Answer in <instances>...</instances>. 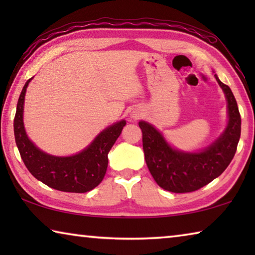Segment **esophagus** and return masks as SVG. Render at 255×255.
Masks as SVG:
<instances>
[{
  "label": "esophagus",
  "mask_w": 255,
  "mask_h": 255,
  "mask_svg": "<svg viewBox=\"0 0 255 255\" xmlns=\"http://www.w3.org/2000/svg\"><path fill=\"white\" fill-rule=\"evenodd\" d=\"M132 117H133V118H137V117H138V115H136V114H132Z\"/></svg>",
  "instance_id": "obj_1"
}]
</instances>
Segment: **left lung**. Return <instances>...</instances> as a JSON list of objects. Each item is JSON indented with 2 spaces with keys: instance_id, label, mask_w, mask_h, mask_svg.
<instances>
[{
  "instance_id": "obj_1",
  "label": "left lung",
  "mask_w": 255,
  "mask_h": 255,
  "mask_svg": "<svg viewBox=\"0 0 255 255\" xmlns=\"http://www.w3.org/2000/svg\"><path fill=\"white\" fill-rule=\"evenodd\" d=\"M227 99L228 125L223 135L200 153L173 149L152 125L139 122L145 161L159 187L174 193L192 192L221 175L236 153L241 137V115L230 86L219 81Z\"/></svg>"
}]
</instances>
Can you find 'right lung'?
<instances>
[{
	"instance_id": "obj_1",
	"label": "right lung",
	"mask_w": 255,
	"mask_h": 255,
	"mask_svg": "<svg viewBox=\"0 0 255 255\" xmlns=\"http://www.w3.org/2000/svg\"><path fill=\"white\" fill-rule=\"evenodd\" d=\"M29 79L19 97L14 117V137L21 158L30 173L48 187L64 192L84 193L100 184L108 167V153L116 143L126 122L105 129L88 148L68 157L51 156L29 140L23 127L24 94Z\"/></svg>"
}]
</instances>
